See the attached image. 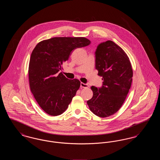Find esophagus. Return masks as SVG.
<instances>
[{
  "mask_svg": "<svg viewBox=\"0 0 160 160\" xmlns=\"http://www.w3.org/2000/svg\"><path fill=\"white\" fill-rule=\"evenodd\" d=\"M80 87H81V88H88V87H89V85H88V84L81 83H80Z\"/></svg>",
  "mask_w": 160,
  "mask_h": 160,
  "instance_id": "34e87169",
  "label": "esophagus"
}]
</instances>
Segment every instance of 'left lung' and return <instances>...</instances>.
<instances>
[{
  "label": "left lung",
  "mask_w": 160,
  "mask_h": 160,
  "mask_svg": "<svg viewBox=\"0 0 160 160\" xmlns=\"http://www.w3.org/2000/svg\"><path fill=\"white\" fill-rule=\"evenodd\" d=\"M95 68L102 77L101 88L92 86L93 97L87 101L93 114L106 118L116 113L125 101L132 83L129 58L112 41L101 42L95 51Z\"/></svg>",
  "instance_id": "8db88e82"
}]
</instances>
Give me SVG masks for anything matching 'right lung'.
I'll return each instance as SVG.
<instances>
[{"label": "right lung", "mask_w": 160, "mask_h": 160, "mask_svg": "<svg viewBox=\"0 0 160 160\" xmlns=\"http://www.w3.org/2000/svg\"><path fill=\"white\" fill-rule=\"evenodd\" d=\"M90 43L84 37H54L39 42L32 51L29 65L30 88L47 114L63 113L76 95L80 82L63 76L62 65L74 50Z\"/></svg>", "instance_id": "right-lung-1"}]
</instances>
